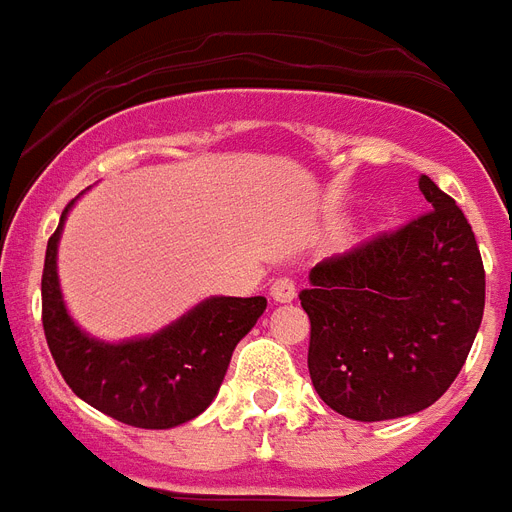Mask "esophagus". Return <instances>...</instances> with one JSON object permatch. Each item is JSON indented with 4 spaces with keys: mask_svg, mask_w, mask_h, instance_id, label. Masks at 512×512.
Returning <instances> with one entry per match:
<instances>
[{
    "mask_svg": "<svg viewBox=\"0 0 512 512\" xmlns=\"http://www.w3.org/2000/svg\"><path fill=\"white\" fill-rule=\"evenodd\" d=\"M269 293H272V298L280 301V304H290V301L296 298V282L290 280V277H277V280L269 285Z\"/></svg>",
    "mask_w": 512,
    "mask_h": 512,
    "instance_id": "esophagus-1",
    "label": "esophagus"
}]
</instances>
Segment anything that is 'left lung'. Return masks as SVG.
Returning a JSON list of instances; mask_svg holds the SVG:
<instances>
[{
  "label": "left lung",
  "instance_id": "left-lung-1",
  "mask_svg": "<svg viewBox=\"0 0 512 512\" xmlns=\"http://www.w3.org/2000/svg\"><path fill=\"white\" fill-rule=\"evenodd\" d=\"M428 211L312 269L309 375L351 420H394L431 407L463 370L484 317V261L468 219L431 177Z\"/></svg>",
  "mask_w": 512,
  "mask_h": 512
}]
</instances>
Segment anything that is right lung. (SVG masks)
Here are the masks:
<instances>
[{
	"instance_id": "obj_1",
	"label": "right lung",
	"mask_w": 512,
	"mask_h": 512,
	"mask_svg": "<svg viewBox=\"0 0 512 512\" xmlns=\"http://www.w3.org/2000/svg\"><path fill=\"white\" fill-rule=\"evenodd\" d=\"M73 200L49 237L42 272V325L57 370L94 410L134 428H174L214 402L232 351L256 325L267 298H208L150 338L102 343L65 312L57 282V240Z\"/></svg>"
}]
</instances>
